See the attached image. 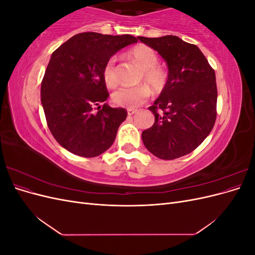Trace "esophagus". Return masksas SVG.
<instances>
[{"mask_svg": "<svg viewBox=\"0 0 255 255\" xmlns=\"http://www.w3.org/2000/svg\"><path fill=\"white\" fill-rule=\"evenodd\" d=\"M137 113V110H132V109H128V116H133L134 114H136Z\"/></svg>", "mask_w": 255, "mask_h": 255, "instance_id": "esophagus-1", "label": "esophagus"}]
</instances>
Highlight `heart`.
Instances as JSON below:
<instances>
[{
	"instance_id": "b5f03b06",
	"label": "heart",
	"mask_w": 255,
	"mask_h": 255,
	"mask_svg": "<svg viewBox=\"0 0 255 255\" xmlns=\"http://www.w3.org/2000/svg\"><path fill=\"white\" fill-rule=\"evenodd\" d=\"M130 59L139 66L142 71L140 81H143L155 92L164 89L167 82V74L158 64V56L152 48L144 44H138L128 53ZM102 76L105 84L109 87H115L118 84V73L116 67V58L111 57L104 64ZM150 97L149 88L144 85H137L132 87H120L113 94V102L119 107L126 109H136L144 103Z\"/></svg>"
}]
</instances>
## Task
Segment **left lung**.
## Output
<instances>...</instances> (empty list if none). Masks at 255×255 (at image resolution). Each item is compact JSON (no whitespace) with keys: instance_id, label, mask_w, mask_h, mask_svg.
Returning a JSON list of instances; mask_svg holds the SVG:
<instances>
[{"instance_id":"1","label":"left lung","mask_w":255,"mask_h":255,"mask_svg":"<svg viewBox=\"0 0 255 255\" xmlns=\"http://www.w3.org/2000/svg\"><path fill=\"white\" fill-rule=\"evenodd\" d=\"M167 61L166 86L149 110L155 122L144 129L143 144L153 155L174 159L197 149L211 133L217 116L215 70L195 44L168 35L138 37Z\"/></svg>"}]
</instances>
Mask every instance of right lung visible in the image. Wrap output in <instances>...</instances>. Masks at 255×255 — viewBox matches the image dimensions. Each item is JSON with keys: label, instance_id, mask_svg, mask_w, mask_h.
<instances>
[{"label": "right lung", "instance_id": "right-lung-1", "mask_svg": "<svg viewBox=\"0 0 255 255\" xmlns=\"http://www.w3.org/2000/svg\"><path fill=\"white\" fill-rule=\"evenodd\" d=\"M135 42L130 35L85 32L53 52L41 82V103L53 137L69 152L96 157L111 148L128 112L99 106L110 97L102 70L116 52Z\"/></svg>", "mask_w": 255, "mask_h": 255}]
</instances>
